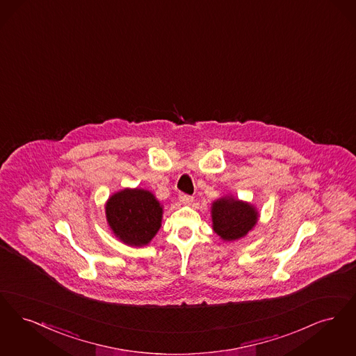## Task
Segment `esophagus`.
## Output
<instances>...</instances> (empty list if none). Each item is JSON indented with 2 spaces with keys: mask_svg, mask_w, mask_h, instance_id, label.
Segmentation results:
<instances>
[{
  "mask_svg": "<svg viewBox=\"0 0 356 356\" xmlns=\"http://www.w3.org/2000/svg\"><path fill=\"white\" fill-rule=\"evenodd\" d=\"M179 201L182 202L184 204H191V202L194 200H193V197H190L187 194H179Z\"/></svg>",
  "mask_w": 356,
  "mask_h": 356,
  "instance_id": "34e87169",
  "label": "esophagus"
}]
</instances>
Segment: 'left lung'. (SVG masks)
Wrapping results in <instances>:
<instances>
[{
	"label": "left lung",
	"mask_w": 356,
	"mask_h": 356,
	"mask_svg": "<svg viewBox=\"0 0 356 356\" xmlns=\"http://www.w3.org/2000/svg\"><path fill=\"white\" fill-rule=\"evenodd\" d=\"M259 219L258 209L250 202L225 195L211 203L213 230L225 242H234L248 235Z\"/></svg>",
	"instance_id": "8db88e82"
}]
</instances>
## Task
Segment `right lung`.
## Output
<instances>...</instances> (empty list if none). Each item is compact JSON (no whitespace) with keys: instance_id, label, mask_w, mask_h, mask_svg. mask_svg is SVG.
<instances>
[{"instance_id":"add662e5","label":"right lung","mask_w":356,"mask_h":356,"mask_svg":"<svg viewBox=\"0 0 356 356\" xmlns=\"http://www.w3.org/2000/svg\"><path fill=\"white\" fill-rule=\"evenodd\" d=\"M108 227L127 246L142 248L161 229L163 206L145 188L126 187L108 197L105 204Z\"/></svg>"}]
</instances>
